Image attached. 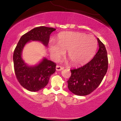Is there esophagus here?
I'll list each match as a JSON object with an SVG mask.
<instances>
[{
    "label": "esophagus",
    "mask_w": 121,
    "mask_h": 121,
    "mask_svg": "<svg viewBox=\"0 0 121 121\" xmlns=\"http://www.w3.org/2000/svg\"><path fill=\"white\" fill-rule=\"evenodd\" d=\"M63 69H64V68L62 67H61V66H60V65H57V66H56V70H57V71L62 70Z\"/></svg>",
    "instance_id": "34e87169"
}]
</instances>
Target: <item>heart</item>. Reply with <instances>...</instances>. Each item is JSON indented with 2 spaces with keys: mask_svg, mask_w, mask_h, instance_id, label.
I'll return each instance as SVG.
<instances>
[{
  "mask_svg": "<svg viewBox=\"0 0 121 121\" xmlns=\"http://www.w3.org/2000/svg\"><path fill=\"white\" fill-rule=\"evenodd\" d=\"M97 42L92 35L78 32H67L59 35L58 42L51 40L49 51L55 60H58L68 51V57L74 65L88 62L97 48Z\"/></svg>",
  "mask_w": 121,
  "mask_h": 121,
  "instance_id": "obj_1",
  "label": "heart"
}]
</instances>
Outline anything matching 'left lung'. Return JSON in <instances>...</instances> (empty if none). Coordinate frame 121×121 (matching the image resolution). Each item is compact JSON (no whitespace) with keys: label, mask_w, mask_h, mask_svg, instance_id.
<instances>
[{"label":"left lung","mask_w":121,"mask_h":121,"mask_svg":"<svg viewBox=\"0 0 121 121\" xmlns=\"http://www.w3.org/2000/svg\"><path fill=\"white\" fill-rule=\"evenodd\" d=\"M99 50L90 62L79 68L71 69L68 82L69 90L79 96L87 95L100 85L108 69L105 46L97 38Z\"/></svg>","instance_id":"left-lung-1"}]
</instances>
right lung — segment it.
<instances>
[{"label": "right lung", "mask_w": 121, "mask_h": 121, "mask_svg": "<svg viewBox=\"0 0 121 121\" xmlns=\"http://www.w3.org/2000/svg\"><path fill=\"white\" fill-rule=\"evenodd\" d=\"M56 29L46 26L34 28L21 36L13 54L14 71L16 79L24 88L30 91H37L48 83L51 75L56 72L55 63L44 58L34 67H29L21 58L24 46L30 41H41L44 46L48 44L49 36Z\"/></svg>", "instance_id": "obj_1"}]
</instances>
